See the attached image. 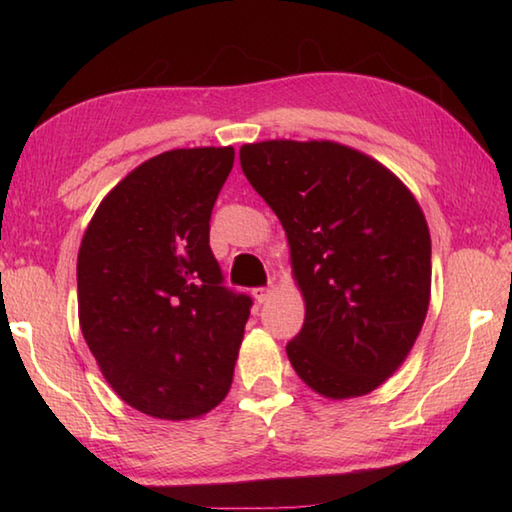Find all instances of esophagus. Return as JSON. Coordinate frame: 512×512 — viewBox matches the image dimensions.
I'll return each mask as SVG.
<instances>
[{
  "label": "esophagus",
  "instance_id": "obj_1",
  "mask_svg": "<svg viewBox=\"0 0 512 512\" xmlns=\"http://www.w3.org/2000/svg\"><path fill=\"white\" fill-rule=\"evenodd\" d=\"M253 296H255V300L259 302V305H262V302H266L268 298H271V289H268V287H255L253 289Z\"/></svg>",
  "mask_w": 512,
  "mask_h": 512
}]
</instances>
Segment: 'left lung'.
<instances>
[{
    "label": "left lung",
    "mask_w": 512,
    "mask_h": 512,
    "mask_svg": "<svg viewBox=\"0 0 512 512\" xmlns=\"http://www.w3.org/2000/svg\"><path fill=\"white\" fill-rule=\"evenodd\" d=\"M248 183L287 230L305 325L287 343L298 377L334 400L391 377L418 339L431 239L391 171L334 142L271 140L239 151Z\"/></svg>",
    "instance_id": "left-lung-1"
}]
</instances>
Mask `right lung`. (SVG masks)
<instances>
[{
	"mask_svg": "<svg viewBox=\"0 0 512 512\" xmlns=\"http://www.w3.org/2000/svg\"><path fill=\"white\" fill-rule=\"evenodd\" d=\"M232 164V146L155 155L103 198L81 241L85 343L121 400L153 418H196L230 391L253 307L210 248Z\"/></svg>",
	"mask_w": 512,
	"mask_h": 512,
	"instance_id": "obj_1",
	"label": "right lung"
}]
</instances>
